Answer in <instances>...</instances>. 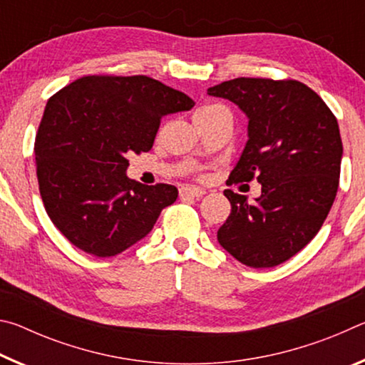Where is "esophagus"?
Wrapping results in <instances>:
<instances>
[{"label":"esophagus","mask_w":365,"mask_h":365,"mask_svg":"<svg viewBox=\"0 0 365 365\" xmlns=\"http://www.w3.org/2000/svg\"><path fill=\"white\" fill-rule=\"evenodd\" d=\"M202 195H206V191L202 188H197V187H183V188H180L182 200H185V197H201Z\"/></svg>","instance_id":"obj_1"}]
</instances>
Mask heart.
<instances>
[{"instance_id":"heart-1","label":"heart","mask_w":365,"mask_h":365,"mask_svg":"<svg viewBox=\"0 0 365 365\" xmlns=\"http://www.w3.org/2000/svg\"><path fill=\"white\" fill-rule=\"evenodd\" d=\"M214 108H217V106H205V108L197 109V110H196V114H197V113H206V110H209V109H214Z\"/></svg>"}]
</instances>
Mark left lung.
<instances>
[{"label":"left lung","instance_id":"1","mask_svg":"<svg viewBox=\"0 0 365 365\" xmlns=\"http://www.w3.org/2000/svg\"><path fill=\"white\" fill-rule=\"evenodd\" d=\"M248 117V141L232 182L261 183V196L225 190L232 212L222 248L248 267H275L316 237L335 201L343 145L335 115L296 80L240 77L207 88Z\"/></svg>","mask_w":365,"mask_h":365}]
</instances>
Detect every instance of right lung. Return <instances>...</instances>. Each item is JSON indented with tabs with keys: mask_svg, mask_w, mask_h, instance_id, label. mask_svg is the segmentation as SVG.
I'll return each mask as SVG.
<instances>
[{
	"mask_svg": "<svg viewBox=\"0 0 365 365\" xmlns=\"http://www.w3.org/2000/svg\"><path fill=\"white\" fill-rule=\"evenodd\" d=\"M195 101L146 76H88L46 103L35 138L36 177L49 219L88 255L110 257L143 240L174 185L127 177L130 153L150 151L164 115Z\"/></svg>",
	"mask_w": 365,
	"mask_h": 365,
	"instance_id": "add662e5",
	"label": "right lung"
}]
</instances>
